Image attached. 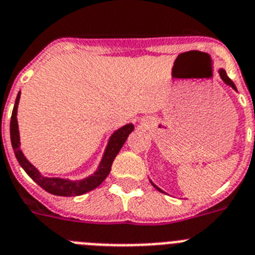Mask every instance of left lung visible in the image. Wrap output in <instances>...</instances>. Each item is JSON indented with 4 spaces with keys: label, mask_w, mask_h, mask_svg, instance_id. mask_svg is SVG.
Here are the masks:
<instances>
[{
    "label": "left lung",
    "mask_w": 255,
    "mask_h": 255,
    "mask_svg": "<svg viewBox=\"0 0 255 255\" xmlns=\"http://www.w3.org/2000/svg\"><path fill=\"white\" fill-rule=\"evenodd\" d=\"M219 73H220V77H221V80L224 81L225 84L228 85V86H231V88H232V89H235L236 92H237V89H236V85H235V84H233V81H232V80H231V78H229V77H228V76H227V72H225V70H224V69H220V70H219ZM150 183H152V185H153V187H154V188H157V190H158V191H160V192H163V191H162V190H161V188H160V187H157V186H156V185H154V183H153V182H152V181H150Z\"/></svg>",
    "instance_id": "1"
}]
</instances>
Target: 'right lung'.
I'll return each mask as SVG.
<instances>
[{
	"label": "right lung",
	"instance_id": "add662e5",
	"mask_svg": "<svg viewBox=\"0 0 255 255\" xmlns=\"http://www.w3.org/2000/svg\"><path fill=\"white\" fill-rule=\"evenodd\" d=\"M19 98L20 92L16 95L15 105H14L13 114H11V121H10V138H11V145H13L16 160H18L20 166L23 167V170L28 174V177L34 182H36L41 188H44L45 191L57 196H78L98 187L106 179L107 175L110 174L111 165H113L115 157H117V154L122 149V146L124 145V142H126L127 137L129 136V133L133 131V124H126V126L121 127L111 134L98 169L90 177L80 179V181H70V179H64V178L44 177V175H41L40 171L30 161L27 160L26 157H24L23 152L20 150L19 129H18V121H16V111H18Z\"/></svg>",
	"mask_w": 255,
	"mask_h": 255
}]
</instances>
